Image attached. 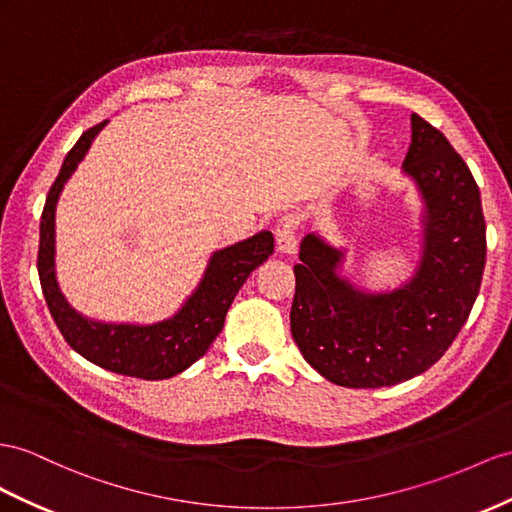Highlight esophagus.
I'll return each mask as SVG.
<instances>
[{
	"label": "esophagus",
	"instance_id": "1",
	"mask_svg": "<svg viewBox=\"0 0 512 512\" xmlns=\"http://www.w3.org/2000/svg\"><path fill=\"white\" fill-rule=\"evenodd\" d=\"M274 235H277V248L285 255L296 253V244H298V218L294 214H285L279 218L277 229H274Z\"/></svg>",
	"mask_w": 512,
	"mask_h": 512
}]
</instances>
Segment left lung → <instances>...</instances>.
I'll use <instances>...</instances> for the list:
<instances>
[{
	"instance_id": "8db88e82",
	"label": "left lung",
	"mask_w": 512,
	"mask_h": 512,
	"mask_svg": "<svg viewBox=\"0 0 512 512\" xmlns=\"http://www.w3.org/2000/svg\"><path fill=\"white\" fill-rule=\"evenodd\" d=\"M402 175L422 201V251L398 287L365 290L344 272L348 248L318 233L300 242L292 337L311 368L335 385L391 387L426 372L450 348L480 292L487 257L480 190L448 138L417 114Z\"/></svg>"
}]
</instances>
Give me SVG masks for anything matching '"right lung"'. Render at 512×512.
<instances>
[{"label":"right lung","mask_w":512,"mask_h":512,"mask_svg":"<svg viewBox=\"0 0 512 512\" xmlns=\"http://www.w3.org/2000/svg\"><path fill=\"white\" fill-rule=\"evenodd\" d=\"M108 125L103 121L84 131L82 138L64 157L60 173L51 186L41 216V244H38V277L51 318L67 344L84 359L123 376L144 381H162L199 361L212 346L225 324L235 294L251 277V272L274 253V235L259 231L242 242L218 248L194 292L183 300L173 316L153 324L101 322L75 311L60 292L56 279V207L90 144Z\"/></svg>","instance_id":"1"}]
</instances>
